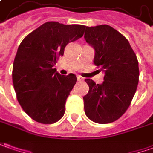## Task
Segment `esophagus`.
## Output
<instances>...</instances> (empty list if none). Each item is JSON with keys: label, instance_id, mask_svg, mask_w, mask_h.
Listing matches in <instances>:
<instances>
[{"label": "esophagus", "instance_id": "obj_1", "mask_svg": "<svg viewBox=\"0 0 153 153\" xmlns=\"http://www.w3.org/2000/svg\"><path fill=\"white\" fill-rule=\"evenodd\" d=\"M77 78H78V80L79 81V82H82V81H84V78H83V77L78 76Z\"/></svg>", "mask_w": 153, "mask_h": 153}]
</instances>
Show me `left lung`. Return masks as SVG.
Returning <instances> with one entry per match:
<instances>
[{
    "mask_svg": "<svg viewBox=\"0 0 153 153\" xmlns=\"http://www.w3.org/2000/svg\"><path fill=\"white\" fill-rule=\"evenodd\" d=\"M85 39L94 49V63L105 73L101 85L85 79L86 116L99 124L118 120L131 102L139 81L137 56L128 40L109 25L85 27Z\"/></svg>",
    "mask_w": 153,
    "mask_h": 153,
    "instance_id": "obj_1",
    "label": "left lung"
}]
</instances>
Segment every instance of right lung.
Segmentation results:
<instances>
[{
	"mask_svg": "<svg viewBox=\"0 0 153 153\" xmlns=\"http://www.w3.org/2000/svg\"><path fill=\"white\" fill-rule=\"evenodd\" d=\"M85 27L48 22L29 33L18 47L12 68L13 86L23 111L39 123L53 124L64 115L77 77L61 75L54 65L68 42L83 36Z\"/></svg>",
	"mask_w": 153,
	"mask_h": 153,
	"instance_id": "obj_1",
	"label": "right lung"
}]
</instances>
